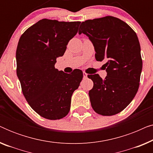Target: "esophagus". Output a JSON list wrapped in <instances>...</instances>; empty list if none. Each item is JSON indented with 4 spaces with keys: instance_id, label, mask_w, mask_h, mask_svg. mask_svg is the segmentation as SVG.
<instances>
[{
    "instance_id": "34e87169",
    "label": "esophagus",
    "mask_w": 153,
    "mask_h": 153,
    "mask_svg": "<svg viewBox=\"0 0 153 153\" xmlns=\"http://www.w3.org/2000/svg\"><path fill=\"white\" fill-rule=\"evenodd\" d=\"M83 78H84V79L87 78V77H88V74L85 72H83Z\"/></svg>"
}]
</instances>
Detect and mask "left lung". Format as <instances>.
<instances>
[{
    "mask_svg": "<svg viewBox=\"0 0 153 153\" xmlns=\"http://www.w3.org/2000/svg\"><path fill=\"white\" fill-rule=\"evenodd\" d=\"M88 37L97 61L105 60L107 75L88 77L93 81L89 91L91 106L102 116H113L132 101L139 86L142 70L141 47L137 34L123 21L111 16L81 23L79 34Z\"/></svg>",
    "mask_w": 153,
    "mask_h": 153,
    "instance_id": "left-lung-1",
    "label": "left lung"
}]
</instances>
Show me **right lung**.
Wrapping results in <instances>:
<instances>
[{
    "instance_id": "1",
    "label": "right lung",
    "mask_w": 153,
    "mask_h": 153,
    "mask_svg": "<svg viewBox=\"0 0 153 153\" xmlns=\"http://www.w3.org/2000/svg\"><path fill=\"white\" fill-rule=\"evenodd\" d=\"M80 24L43 19L19 40L16 74L23 94L30 107L45 118L58 120L68 114L71 97L83 79L79 69L67 74L55 68L56 58L63 56Z\"/></svg>"
}]
</instances>
